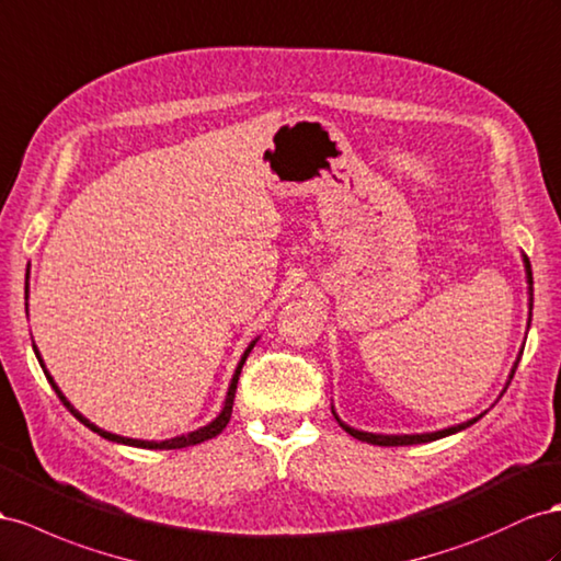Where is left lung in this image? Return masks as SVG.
<instances>
[{"label": "left lung", "mask_w": 561, "mask_h": 561, "mask_svg": "<svg viewBox=\"0 0 561 561\" xmlns=\"http://www.w3.org/2000/svg\"><path fill=\"white\" fill-rule=\"evenodd\" d=\"M524 264H526V276H528V285H534V276H531V262H528V256L524 254ZM528 295H534V290L531 287H528ZM531 301H534V297H531ZM531 309H534V305H531ZM528 325H531V318H528ZM519 358H522V354H519ZM519 358H517V363H514V368H512V375H510V382H512V377H514V370H517V366H519ZM510 382H507V387H510ZM505 387V389H507ZM337 417V415H335ZM481 417V415H479ZM479 417H474V420H469V422H465V425H458V427H448V430H442V432H432V434H411V436H385V434H368V432H356V430H352V427H346L344 422L337 417V422H340V427L346 432V434H352L354 438H358V442H366V444H373V446H413V444H427V442H436V438H442V436H448V434H456V432H460V430H465V427H469V425H474V422L479 420Z\"/></svg>", "instance_id": "8db88e82"}]
</instances>
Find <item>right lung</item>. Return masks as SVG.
<instances>
[{
	"label": "right lung",
	"instance_id": "right-lung-1",
	"mask_svg": "<svg viewBox=\"0 0 561 561\" xmlns=\"http://www.w3.org/2000/svg\"><path fill=\"white\" fill-rule=\"evenodd\" d=\"M25 297H27V285H25ZM35 346V344H33ZM252 346H254V342L248 346V352L243 354V358H240V363H238V368H236V375H233V380H231V387H229V393H226V403H224V411L219 413V417L215 420V422H209L207 427H203V430H195V432H191V434H186V436H176V438H168V442H139V438H125V436H117V434H111V432H103V430H99L96 425H92V422H89L87 417H82L78 411H75V408L70 405V401L64 397V393H60V389L56 387V382L51 380V375L44 370V375H47V380L51 382V387H54V391L58 393V399H60V403H64L68 411L78 417L82 425H87L89 430L92 432H96L99 436H103V438H108V442H117V444H127V446H136V448H158V450H172V448H186V446H195V444H203V442H207V438H215L217 434H221L224 432V427L229 425V420H231V413H233V399H236V387H238V377H240V370H243V363H245V358H248V354L252 352ZM35 354H37V346H35ZM37 358H39V354H37ZM39 363H42V358H39ZM42 368H44V363H42Z\"/></svg>",
	"mask_w": 561,
	"mask_h": 561
}]
</instances>
